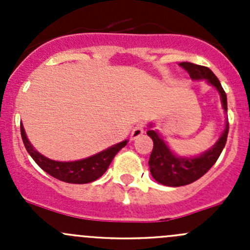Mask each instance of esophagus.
<instances>
[{
  "label": "esophagus",
  "instance_id": "1",
  "mask_svg": "<svg viewBox=\"0 0 250 250\" xmlns=\"http://www.w3.org/2000/svg\"><path fill=\"white\" fill-rule=\"evenodd\" d=\"M143 134H144V125H143V123H138V125H135L134 128H133L132 134H130V138H132V140H135L137 138L141 137Z\"/></svg>",
  "mask_w": 250,
  "mask_h": 250
}]
</instances>
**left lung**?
<instances>
[{
  "instance_id": "1",
  "label": "left lung",
  "mask_w": 250,
  "mask_h": 250,
  "mask_svg": "<svg viewBox=\"0 0 250 250\" xmlns=\"http://www.w3.org/2000/svg\"><path fill=\"white\" fill-rule=\"evenodd\" d=\"M179 65L188 72V75L193 81L206 80L209 84L215 87V89L220 94L223 109L225 112H228L226 93L221 87L220 81L218 80V77L213 74L210 69L185 62H180ZM151 127H152V125H150V128ZM228 134L229 120L226 121L225 129L221 133L219 140L209 150H207L202 155L196 156V157H179L175 153H173V151L162 139L157 130L148 129L147 135L153 141L152 152H151L150 160H148L151 175L157 183L166 186H173V188L188 185V184L198 180L216 162L221 151L225 147Z\"/></svg>"
}]
</instances>
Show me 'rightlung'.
Masks as SVG:
<instances>
[{
  "instance_id": "1",
  "label": "right lung",
  "mask_w": 250,
  "mask_h": 250,
  "mask_svg": "<svg viewBox=\"0 0 250 250\" xmlns=\"http://www.w3.org/2000/svg\"><path fill=\"white\" fill-rule=\"evenodd\" d=\"M20 132H21V139L25 148L32 157V160L53 178L70 184H88L99 179L106 172L116 153L121 148L125 147L128 143V140L121 141L97 155L83 158V160L74 161V162H59V161L49 160L41 155L39 151L35 150L34 146L27 139L22 125H20Z\"/></svg>"
}]
</instances>
